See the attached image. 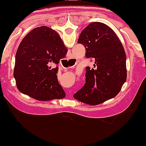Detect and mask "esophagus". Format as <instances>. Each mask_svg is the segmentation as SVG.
<instances>
[{
	"label": "esophagus",
	"instance_id": "1",
	"mask_svg": "<svg viewBox=\"0 0 146 146\" xmlns=\"http://www.w3.org/2000/svg\"><path fill=\"white\" fill-rule=\"evenodd\" d=\"M67 60H69V61H71V62H73V60H74L73 58H72L71 53H69V54H68V59H67ZM74 66V64L72 65V66ZM72 66H71V67H72ZM71 97H72V95H71V91L68 92V93H67V98H71Z\"/></svg>",
	"mask_w": 146,
	"mask_h": 146
}]
</instances>
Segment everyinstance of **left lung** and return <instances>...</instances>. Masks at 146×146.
<instances>
[{
  "label": "left lung",
  "instance_id": "left-lung-1",
  "mask_svg": "<svg viewBox=\"0 0 146 146\" xmlns=\"http://www.w3.org/2000/svg\"><path fill=\"white\" fill-rule=\"evenodd\" d=\"M86 58L95 60L94 68H86V83L73 98L89 105H98L119 93L127 78L126 56L116 33L108 25L91 23L79 36Z\"/></svg>",
  "mask_w": 146,
  "mask_h": 146
}]
</instances>
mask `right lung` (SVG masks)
<instances>
[{"instance_id": "obj_1", "label": "right lung", "mask_w": 146, "mask_h": 146, "mask_svg": "<svg viewBox=\"0 0 146 146\" xmlns=\"http://www.w3.org/2000/svg\"><path fill=\"white\" fill-rule=\"evenodd\" d=\"M68 49L58 33L46 26L33 29L20 43L15 58L14 78L22 93L39 101L65 98L58 83V64Z\"/></svg>"}]
</instances>
